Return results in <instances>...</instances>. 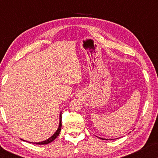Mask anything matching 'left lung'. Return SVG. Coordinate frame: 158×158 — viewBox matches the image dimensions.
Masks as SVG:
<instances>
[{
  "mask_svg": "<svg viewBox=\"0 0 158 158\" xmlns=\"http://www.w3.org/2000/svg\"><path fill=\"white\" fill-rule=\"evenodd\" d=\"M100 139H103V138H100Z\"/></svg>",
  "mask_w": 158,
  "mask_h": 158,
  "instance_id": "8db88e82",
  "label": "left lung"
}]
</instances>
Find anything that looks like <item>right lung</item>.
Instances as JSON below:
<instances>
[{
  "instance_id": "right-lung-1",
  "label": "right lung",
  "mask_w": 158,
  "mask_h": 158,
  "mask_svg": "<svg viewBox=\"0 0 158 158\" xmlns=\"http://www.w3.org/2000/svg\"><path fill=\"white\" fill-rule=\"evenodd\" d=\"M61 127H62V114H60V125H59V127H58L57 130L56 132L54 134V135L52 136V137L50 138H49L48 139L45 140V141H43V142H37V144H49L50 143V142H52V141H54L56 138H57L58 137V135H60V131H61ZM32 143V142H31Z\"/></svg>"
}]
</instances>
